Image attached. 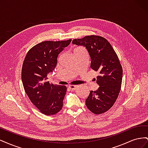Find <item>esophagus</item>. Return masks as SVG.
<instances>
[{
  "label": "esophagus",
  "mask_w": 148,
  "mask_h": 148,
  "mask_svg": "<svg viewBox=\"0 0 148 148\" xmlns=\"http://www.w3.org/2000/svg\"><path fill=\"white\" fill-rule=\"evenodd\" d=\"M77 88V85H70L69 88L71 90H75Z\"/></svg>",
  "instance_id": "obj_1"
}]
</instances>
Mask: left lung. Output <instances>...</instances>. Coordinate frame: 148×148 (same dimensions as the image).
<instances>
[{
    "instance_id": "left-lung-1",
    "label": "left lung",
    "mask_w": 148,
    "mask_h": 148,
    "mask_svg": "<svg viewBox=\"0 0 148 148\" xmlns=\"http://www.w3.org/2000/svg\"><path fill=\"white\" fill-rule=\"evenodd\" d=\"M72 43L86 47L90 56L91 68L99 73L96 79L99 87L90 91L86 105L94 114L104 113L117 100L122 84L123 70L117 53L108 41L99 36L75 39Z\"/></svg>"
}]
</instances>
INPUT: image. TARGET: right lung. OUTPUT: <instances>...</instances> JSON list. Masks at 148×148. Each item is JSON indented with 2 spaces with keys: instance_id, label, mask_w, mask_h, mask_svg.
Segmentation results:
<instances>
[{
  "instance_id": "obj_1",
  "label": "right lung",
  "mask_w": 148,
  "mask_h": 148,
  "mask_svg": "<svg viewBox=\"0 0 148 148\" xmlns=\"http://www.w3.org/2000/svg\"><path fill=\"white\" fill-rule=\"evenodd\" d=\"M71 41H47L36 44L28 52L22 66L21 80L26 95L46 115L57 114L63 107L66 87L50 84L47 76L54 70L58 56Z\"/></svg>"
}]
</instances>
